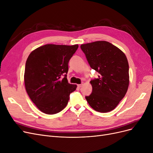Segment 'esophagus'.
<instances>
[{
    "label": "esophagus",
    "instance_id": "1",
    "mask_svg": "<svg viewBox=\"0 0 153 153\" xmlns=\"http://www.w3.org/2000/svg\"><path fill=\"white\" fill-rule=\"evenodd\" d=\"M82 85H83V84H78V87H81Z\"/></svg>",
    "mask_w": 153,
    "mask_h": 153
}]
</instances>
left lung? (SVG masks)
Instances as JSON below:
<instances>
[{
	"label": "left lung",
	"mask_w": 153,
	"mask_h": 153,
	"mask_svg": "<svg viewBox=\"0 0 153 153\" xmlns=\"http://www.w3.org/2000/svg\"><path fill=\"white\" fill-rule=\"evenodd\" d=\"M80 48L91 68L100 74L98 78L90 82L92 92L85 99L97 112H110L118 105L128 89L129 64L126 55L105 41L82 44Z\"/></svg>",
	"instance_id": "1"
}]
</instances>
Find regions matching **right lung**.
Here are the masks:
<instances>
[{
  "label": "right lung",
  "mask_w": 153,
  "mask_h": 153,
  "mask_svg": "<svg viewBox=\"0 0 153 153\" xmlns=\"http://www.w3.org/2000/svg\"><path fill=\"white\" fill-rule=\"evenodd\" d=\"M78 45L47 44L34 50L27 59L24 73L25 90L41 112L55 114L68 105L69 94L77 85L68 83L69 59Z\"/></svg>",
  "instance_id": "obj_1"
}]
</instances>
